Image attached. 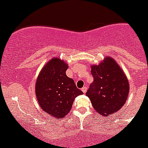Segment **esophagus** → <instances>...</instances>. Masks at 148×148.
<instances>
[{
    "label": "esophagus",
    "mask_w": 148,
    "mask_h": 148,
    "mask_svg": "<svg viewBox=\"0 0 148 148\" xmlns=\"http://www.w3.org/2000/svg\"><path fill=\"white\" fill-rule=\"evenodd\" d=\"M81 90L83 91V92H84V93H86V91H87V87H84V88H82V89H81Z\"/></svg>",
    "instance_id": "34e87169"
}]
</instances>
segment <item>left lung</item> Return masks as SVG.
Returning <instances> with one entry per match:
<instances>
[{"mask_svg": "<svg viewBox=\"0 0 148 148\" xmlns=\"http://www.w3.org/2000/svg\"><path fill=\"white\" fill-rule=\"evenodd\" d=\"M93 82L86 95L94 109L103 116L117 112L127 99L130 85L120 66L112 58L106 57L99 65L91 66Z\"/></svg>", "mask_w": 148, "mask_h": 148, "instance_id": "left-lung-1", "label": "left lung"}]
</instances>
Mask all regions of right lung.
<instances>
[{
    "instance_id": "obj_1",
    "label": "right lung",
    "mask_w": 148,
    "mask_h": 148,
    "mask_svg": "<svg viewBox=\"0 0 148 148\" xmlns=\"http://www.w3.org/2000/svg\"><path fill=\"white\" fill-rule=\"evenodd\" d=\"M68 65L53 58L43 67L35 85L40 106L47 114L62 119L70 111L74 100L83 94L74 80L66 75Z\"/></svg>"
}]
</instances>
